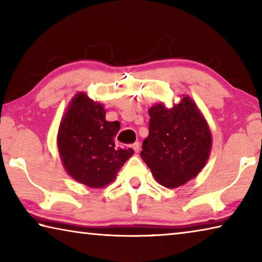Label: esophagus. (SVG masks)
Instances as JSON below:
<instances>
[{
    "instance_id": "34e87169",
    "label": "esophagus",
    "mask_w": 262,
    "mask_h": 262,
    "mask_svg": "<svg viewBox=\"0 0 262 262\" xmlns=\"http://www.w3.org/2000/svg\"><path fill=\"white\" fill-rule=\"evenodd\" d=\"M140 147H141V145H140L139 142H135L134 144H132V148L134 149L135 152H139L140 151Z\"/></svg>"
}]
</instances>
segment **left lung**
I'll return each instance as SVG.
<instances>
[{"mask_svg": "<svg viewBox=\"0 0 262 262\" xmlns=\"http://www.w3.org/2000/svg\"><path fill=\"white\" fill-rule=\"evenodd\" d=\"M149 117V136L142 144L141 158L159 184L179 187L195 178L209 158V126L188 96L172 108L163 103L151 106Z\"/></svg>", "mask_w": 262, "mask_h": 262, "instance_id": "left-lung-1", "label": "left lung"}]
</instances>
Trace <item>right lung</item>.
Listing matches in <instances>:
<instances>
[{
    "label": "right lung",
    "mask_w": 262,
    "mask_h": 262,
    "mask_svg": "<svg viewBox=\"0 0 262 262\" xmlns=\"http://www.w3.org/2000/svg\"><path fill=\"white\" fill-rule=\"evenodd\" d=\"M104 105L79 92L69 103L57 133V149L68 174L91 188L112 183L134 150L117 147L119 121L105 119Z\"/></svg>",
    "instance_id": "1"
}]
</instances>
